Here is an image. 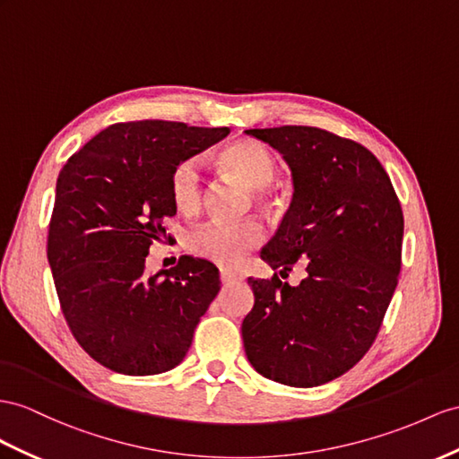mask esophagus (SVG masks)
Here are the masks:
<instances>
[{"label": "esophagus", "instance_id": "34e87169", "mask_svg": "<svg viewBox=\"0 0 459 459\" xmlns=\"http://www.w3.org/2000/svg\"><path fill=\"white\" fill-rule=\"evenodd\" d=\"M221 281L225 285L238 283V281H242V275L240 273H234V272H227V269H222V272H221Z\"/></svg>", "mask_w": 459, "mask_h": 459}]
</instances>
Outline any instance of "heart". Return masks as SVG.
Masks as SVG:
<instances>
[{"instance_id":"1","label":"heart","mask_w":459,"mask_h":459,"mask_svg":"<svg viewBox=\"0 0 459 459\" xmlns=\"http://www.w3.org/2000/svg\"><path fill=\"white\" fill-rule=\"evenodd\" d=\"M221 167L237 176L248 187L262 190L275 180L277 157L267 145L255 139L234 141L221 151ZM170 197L184 213H194L204 199V182L199 162L184 159L170 174ZM264 240V227L254 219L246 221H209L194 229L187 237V248L221 267H234L242 257Z\"/></svg>"}]
</instances>
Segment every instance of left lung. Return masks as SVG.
Returning <instances> with one entry per match:
<instances>
[{
    "mask_svg": "<svg viewBox=\"0 0 459 459\" xmlns=\"http://www.w3.org/2000/svg\"><path fill=\"white\" fill-rule=\"evenodd\" d=\"M277 149L295 194L262 260L281 275L299 260L307 277L290 287L254 279L242 322L246 357L269 380L312 387L367 355L402 269L403 211L390 176L352 139L310 126L246 129Z\"/></svg>",
    "mask_w": 459,
    "mask_h": 459,
    "instance_id": "8db88e82",
    "label": "left lung"
}]
</instances>
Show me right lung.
Wrapping results in <instances>:
<instances>
[{
    "mask_svg": "<svg viewBox=\"0 0 459 459\" xmlns=\"http://www.w3.org/2000/svg\"><path fill=\"white\" fill-rule=\"evenodd\" d=\"M230 134L229 127L141 120L102 129L57 176L48 262L64 318L77 343L114 372L160 374L192 345L221 289L199 257L145 273L152 242H170V174Z\"/></svg>",
    "mask_w": 459,
    "mask_h": 459,
    "instance_id": "obj_1",
    "label": "right lung"
}]
</instances>
